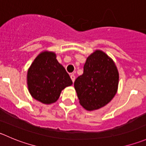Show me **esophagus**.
<instances>
[{
  "label": "esophagus",
  "instance_id": "34e87169",
  "mask_svg": "<svg viewBox=\"0 0 146 146\" xmlns=\"http://www.w3.org/2000/svg\"><path fill=\"white\" fill-rule=\"evenodd\" d=\"M70 78H71L72 81H73V82L75 81V79H76V76H74V74L70 75Z\"/></svg>",
  "mask_w": 146,
  "mask_h": 146
}]
</instances>
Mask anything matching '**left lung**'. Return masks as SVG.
I'll return each mask as SVG.
<instances>
[{
	"instance_id": "1",
	"label": "left lung",
	"mask_w": 146,
	"mask_h": 146,
	"mask_svg": "<svg viewBox=\"0 0 146 146\" xmlns=\"http://www.w3.org/2000/svg\"><path fill=\"white\" fill-rule=\"evenodd\" d=\"M118 80L113 60L102 50H96L87 58L83 73L74 82L79 103L87 111L103 107L116 94Z\"/></svg>"
}]
</instances>
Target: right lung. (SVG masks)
<instances>
[{"mask_svg":"<svg viewBox=\"0 0 146 146\" xmlns=\"http://www.w3.org/2000/svg\"><path fill=\"white\" fill-rule=\"evenodd\" d=\"M27 84L33 98L44 104H51L57 101L62 90L71 86L73 82L57 60L56 53L43 51L28 69Z\"/></svg>","mask_w":146,"mask_h":146,"instance_id":"right-lung-1","label":"right lung"}]
</instances>
